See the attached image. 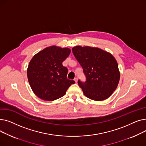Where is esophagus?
Masks as SVG:
<instances>
[{
    "mask_svg": "<svg viewBox=\"0 0 146 146\" xmlns=\"http://www.w3.org/2000/svg\"><path fill=\"white\" fill-rule=\"evenodd\" d=\"M74 80L75 81L76 83H77V82H78V78H75L74 79Z\"/></svg>",
    "mask_w": 146,
    "mask_h": 146,
    "instance_id": "34e87169",
    "label": "esophagus"
}]
</instances>
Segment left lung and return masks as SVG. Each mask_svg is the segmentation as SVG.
<instances>
[{
    "label": "left lung",
    "instance_id": "left-lung-1",
    "mask_svg": "<svg viewBox=\"0 0 146 146\" xmlns=\"http://www.w3.org/2000/svg\"><path fill=\"white\" fill-rule=\"evenodd\" d=\"M72 51L86 76L85 82L78 80L84 95L96 101L108 98L117 89L120 78L115 58L108 52L88 46H76Z\"/></svg>",
    "mask_w": 146,
    "mask_h": 146
}]
</instances>
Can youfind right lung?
<instances>
[{"label":"right lung","instance_id":"add662e5","mask_svg":"<svg viewBox=\"0 0 146 146\" xmlns=\"http://www.w3.org/2000/svg\"><path fill=\"white\" fill-rule=\"evenodd\" d=\"M70 49L53 45L44 48L31 60L27 69L28 82L34 93L44 101L63 96L74 80L67 78L68 70L62 63Z\"/></svg>","mask_w":146,"mask_h":146}]
</instances>
